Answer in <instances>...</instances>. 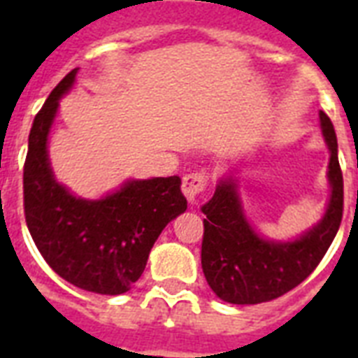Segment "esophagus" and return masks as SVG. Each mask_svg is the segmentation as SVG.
I'll return each instance as SVG.
<instances>
[{
  "label": "esophagus",
  "mask_w": 358,
  "mask_h": 358,
  "mask_svg": "<svg viewBox=\"0 0 358 358\" xmlns=\"http://www.w3.org/2000/svg\"><path fill=\"white\" fill-rule=\"evenodd\" d=\"M206 182H208V176L204 173L185 174L184 180H182V193H184L187 201L193 202L196 196H199V193L204 191Z\"/></svg>",
  "instance_id": "esophagus-1"
}]
</instances>
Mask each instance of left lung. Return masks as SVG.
Instances as JSON below:
<instances>
[{"instance_id":"1","label":"left lung","mask_w":358,"mask_h":358,"mask_svg":"<svg viewBox=\"0 0 358 358\" xmlns=\"http://www.w3.org/2000/svg\"><path fill=\"white\" fill-rule=\"evenodd\" d=\"M320 126L329 148L331 185L323 217L294 239H269L256 232L241 206L238 180L219 178L215 193L201 208L204 219L202 271L219 299L232 305H258L294 289L322 262L342 223L344 178L333 122L320 111Z\"/></svg>"}]
</instances>
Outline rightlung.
I'll use <instances>...</instances> for the list:
<instances>
[{
    "label": "right lung",
    "mask_w": 358,
    "mask_h": 358,
    "mask_svg": "<svg viewBox=\"0 0 358 358\" xmlns=\"http://www.w3.org/2000/svg\"><path fill=\"white\" fill-rule=\"evenodd\" d=\"M78 69L61 80L29 131L24 165L25 223L48 266L78 288L126 294L145 271L162 230L187 210L178 176L126 180L102 199H81L53 174L48 139L59 100L74 87Z\"/></svg>",
    "instance_id": "right-lung-1"
}]
</instances>
